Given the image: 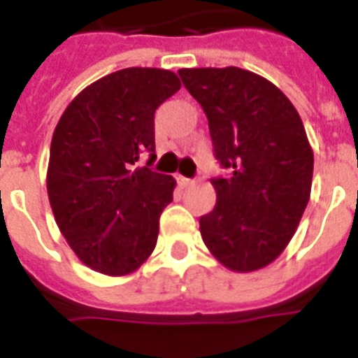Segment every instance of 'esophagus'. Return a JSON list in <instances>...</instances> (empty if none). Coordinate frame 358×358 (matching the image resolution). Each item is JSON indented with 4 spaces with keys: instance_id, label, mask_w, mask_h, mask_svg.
<instances>
[{
    "instance_id": "esophagus-1",
    "label": "esophagus",
    "mask_w": 358,
    "mask_h": 358,
    "mask_svg": "<svg viewBox=\"0 0 358 358\" xmlns=\"http://www.w3.org/2000/svg\"><path fill=\"white\" fill-rule=\"evenodd\" d=\"M178 184L180 187H191V185H195V180H191V178H185V176H178Z\"/></svg>"
}]
</instances>
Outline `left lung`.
Returning <instances> with one entry per match:
<instances>
[{
	"mask_svg": "<svg viewBox=\"0 0 358 358\" xmlns=\"http://www.w3.org/2000/svg\"><path fill=\"white\" fill-rule=\"evenodd\" d=\"M208 117L227 178L201 217L204 243L230 271L249 273L280 256L299 227L312 187L314 152L297 109L266 78L238 69L178 70Z\"/></svg>",
	"mask_w": 358,
	"mask_h": 358,
	"instance_id": "obj_1",
	"label": "left lung"
}]
</instances>
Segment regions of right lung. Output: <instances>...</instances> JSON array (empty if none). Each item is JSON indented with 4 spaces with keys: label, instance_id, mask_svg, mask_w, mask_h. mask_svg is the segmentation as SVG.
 <instances>
[{
    "label": "right lung",
    "instance_id": "obj_1",
    "mask_svg": "<svg viewBox=\"0 0 358 358\" xmlns=\"http://www.w3.org/2000/svg\"><path fill=\"white\" fill-rule=\"evenodd\" d=\"M180 87L171 70H117L85 87L55 126L48 199L70 249L94 271L129 275L156 247L176 182L148 167L154 113ZM145 153L151 159L139 168Z\"/></svg>",
    "mask_w": 358,
    "mask_h": 358
}]
</instances>
